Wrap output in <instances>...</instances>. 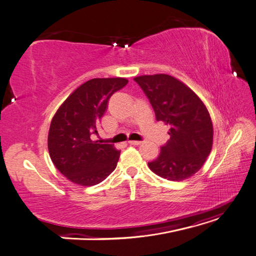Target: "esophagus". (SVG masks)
<instances>
[{
  "label": "esophagus",
  "instance_id": "obj_1",
  "mask_svg": "<svg viewBox=\"0 0 256 256\" xmlns=\"http://www.w3.org/2000/svg\"><path fill=\"white\" fill-rule=\"evenodd\" d=\"M128 143L131 145H140L142 142L141 141H128Z\"/></svg>",
  "mask_w": 256,
  "mask_h": 256
}]
</instances>
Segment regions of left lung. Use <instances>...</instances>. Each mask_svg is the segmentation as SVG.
<instances>
[{"label": "left lung", "mask_w": 256, "mask_h": 256, "mask_svg": "<svg viewBox=\"0 0 256 256\" xmlns=\"http://www.w3.org/2000/svg\"><path fill=\"white\" fill-rule=\"evenodd\" d=\"M134 81L148 98L156 121L170 126L171 138L148 168L170 181L193 176L213 145V124L205 104L186 84L168 74L141 75Z\"/></svg>", "instance_id": "obj_1"}]
</instances>
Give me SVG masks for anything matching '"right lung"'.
I'll use <instances>...</instances> for the list:
<instances>
[{
    "label": "right lung",
    "mask_w": 256,
    "mask_h": 256,
    "mask_svg": "<svg viewBox=\"0 0 256 256\" xmlns=\"http://www.w3.org/2000/svg\"><path fill=\"white\" fill-rule=\"evenodd\" d=\"M128 82L124 78L88 80L75 88L54 114L48 135L50 158L71 182L92 186L116 168L121 151L113 144L93 141L91 136L98 134L108 98Z\"/></svg>",
    "instance_id": "add662e5"
}]
</instances>
